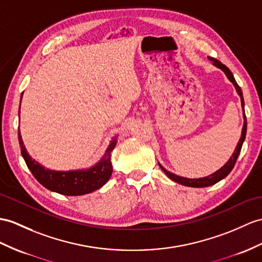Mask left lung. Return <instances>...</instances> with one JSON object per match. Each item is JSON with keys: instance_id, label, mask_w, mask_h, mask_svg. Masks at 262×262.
I'll return each instance as SVG.
<instances>
[{"instance_id": "left-lung-1", "label": "left lung", "mask_w": 262, "mask_h": 262, "mask_svg": "<svg viewBox=\"0 0 262 262\" xmlns=\"http://www.w3.org/2000/svg\"><path fill=\"white\" fill-rule=\"evenodd\" d=\"M208 59L212 62V64L214 67L222 70V71L225 72V74L227 75V78L229 79V81H230L232 84H233L235 91H237L238 95L240 97V100H241V106H242V111H244V120L245 121H244V126H242L240 140H239L237 146H235V149H234V151L232 153V156L230 157V159H229V160L225 164L222 165V167L219 170H216L215 172H213L212 174L207 176V177H203V178H198V179H190V178H184V177H180V176H177L174 173H172V172L165 170L162 167V165L159 163V165H160V168L163 170L164 173L167 174V177L169 178V179H171L172 181H174V182L180 183V184H182V186H187V187H191V188H205V187H209V186H212V184H214L216 182H219L222 179H225V178L229 173H230L231 170L234 167L235 161H237V159H238V157L240 155L242 144H244V142H245L246 133H247V118H246V114H245V101H244V95H242L241 88L238 85V83L235 82L234 76L231 73L230 70H229L225 64H222L220 61H218L216 59H213V57L208 56Z\"/></svg>"}]
</instances>
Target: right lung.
I'll use <instances>...</instances> for the list:
<instances>
[{"label": "right lung", "instance_id": "add662e5", "mask_svg": "<svg viewBox=\"0 0 262 262\" xmlns=\"http://www.w3.org/2000/svg\"><path fill=\"white\" fill-rule=\"evenodd\" d=\"M23 93L21 94V100ZM20 107H18V118H20ZM118 137L112 138L109 145L104 152L103 157L100 159L94 165L86 169L69 170V171H57L51 170L43 167L36 160L32 158L23 143L21 137L20 127H18V143H20L21 155L27 163L28 168L44 188L49 189L53 192L64 194V195H83L91 193L93 191L103 187L109 181L112 174V163H111V152L117 145Z\"/></svg>", "mask_w": 262, "mask_h": 262}]
</instances>
